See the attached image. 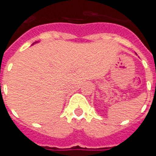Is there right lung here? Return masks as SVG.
I'll return each instance as SVG.
<instances>
[{"mask_svg":"<svg viewBox=\"0 0 156 156\" xmlns=\"http://www.w3.org/2000/svg\"><path fill=\"white\" fill-rule=\"evenodd\" d=\"M33 44H34V43H33Z\"/></svg>","mask_w":156,"mask_h":156,"instance_id":"add662e5","label":"right lung"}]
</instances>
